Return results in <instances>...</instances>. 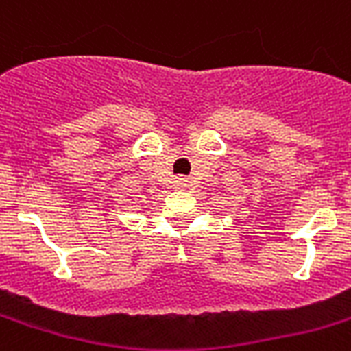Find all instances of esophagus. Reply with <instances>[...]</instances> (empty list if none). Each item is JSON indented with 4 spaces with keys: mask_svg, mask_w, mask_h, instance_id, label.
Masks as SVG:
<instances>
[{
    "mask_svg": "<svg viewBox=\"0 0 351 351\" xmlns=\"http://www.w3.org/2000/svg\"><path fill=\"white\" fill-rule=\"evenodd\" d=\"M173 186H176V189H184V186H186V179L179 178L178 181H176V183H173Z\"/></svg>",
    "mask_w": 351,
    "mask_h": 351,
    "instance_id": "1",
    "label": "esophagus"
}]
</instances>
